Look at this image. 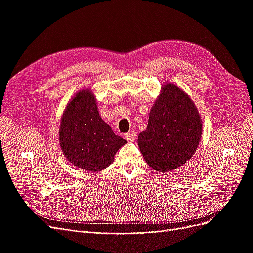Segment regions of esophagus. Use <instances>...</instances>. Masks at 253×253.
<instances>
[{"label": "esophagus", "instance_id": "esophagus-1", "mask_svg": "<svg viewBox=\"0 0 253 253\" xmlns=\"http://www.w3.org/2000/svg\"><path fill=\"white\" fill-rule=\"evenodd\" d=\"M125 137H126V139L127 141H129V142H133V141H135V140H136L137 134H136V132H135V131H131V132L126 133V134L125 135Z\"/></svg>", "mask_w": 253, "mask_h": 253}]
</instances>
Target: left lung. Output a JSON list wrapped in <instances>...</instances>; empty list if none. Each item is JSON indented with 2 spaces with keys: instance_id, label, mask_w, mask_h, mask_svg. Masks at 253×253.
Returning <instances> with one entry per match:
<instances>
[{
  "instance_id": "8db88e82",
  "label": "left lung",
  "mask_w": 253,
  "mask_h": 253,
  "mask_svg": "<svg viewBox=\"0 0 253 253\" xmlns=\"http://www.w3.org/2000/svg\"><path fill=\"white\" fill-rule=\"evenodd\" d=\"M202 137V120L193 101L172 83L162 88L150 112L147 129L138 145L147 164L158 172H170L193 156Z\"/></svg>"
}]
</instances>
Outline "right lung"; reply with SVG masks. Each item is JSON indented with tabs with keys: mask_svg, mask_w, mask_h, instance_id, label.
<instances>
[{
	"mask_svg": "<svg viewBox=\"0 0 253 253\" xmlns=\"http://www.w3.org/2000/svg\"><path fill=\"white\" fill-rule=\"evenodd\" d=\"M59 140L63 154L89 172L105 169L126 140L115 135L101 119L90 90H81L67 104L61 119Z\"/></svg>",
	"mask_w": 253,
	"mask_h": 253,
	"instance_id": "add662e5",
	"label": "right lung"
}]
</instances>
